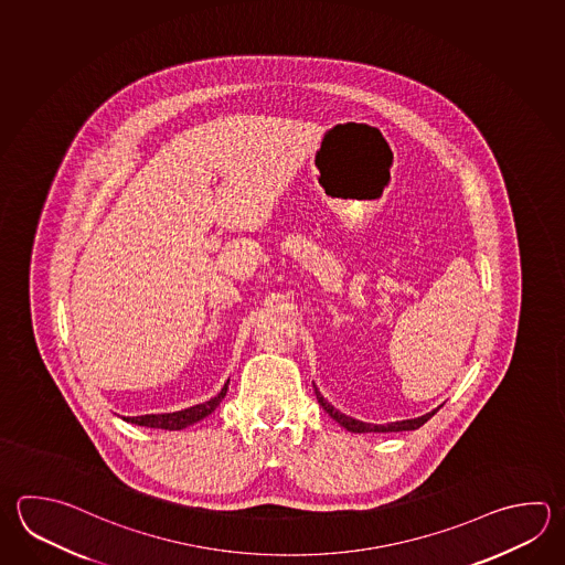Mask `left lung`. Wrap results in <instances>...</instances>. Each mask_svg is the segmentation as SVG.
Masks as SVG:
<instances>
[{
  "instance_id": "8db88e82",
  "label": "left lung",
  "mask_w": 565,
  "mask_h": 565,
  "mask_svg": "<svg viewBox=\"0 0 565 565\" xmlns=\"http://www.w3.org/2000/svg\"><path fill=\"white\" fill-rule=\"evenodd\" d=\"M315 395H317V401H319V405H321L322 409L327 411L332 419L337 420L341 427H344L347 431L351 433L415 431V429H419L420 425H425V423L431 419L433 415L439 411V407H437V409H433L431 413H427V415H420L417 419L395 420V423H387V425H373V423H363V420L353 419V417L344 415L341 411L334 409L331 403L322 397L321 391L317 387H315Z\"/></svg>"
}]
</instances>
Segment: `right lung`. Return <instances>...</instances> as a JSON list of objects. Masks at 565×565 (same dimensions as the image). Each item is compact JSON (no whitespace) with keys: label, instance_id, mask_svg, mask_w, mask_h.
<instances>
[{"label":"right lung","instance_id":"add662e5","mask_svg":"<svg viewBox=\"0 0 565 565\" xmlns=\"http://www.w3.org/2000/svg\"><path fill=\"white\" fill-rule=\"evenodd\" d=\"M228 391V381L224 383L221 393L211 401H204L200 405L189 407V409L177 411V413H160V415H140V417H128V423L134 425H142V427H150V429H167V431H180L189 425H194L199 420L209 417L212 411L216 409L222 403V398Z\"/></svg>","mask_w":565,"mask_h":565}]
</instances>
